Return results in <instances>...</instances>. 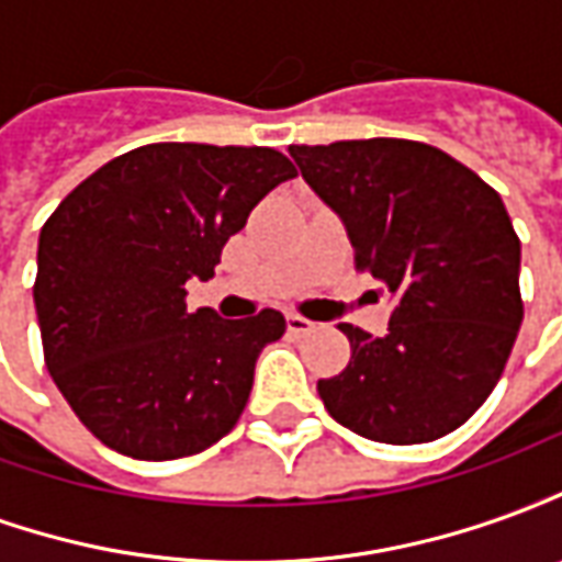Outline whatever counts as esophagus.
Masks as SVG:
<instances>
[{
  "label": "esophagus",
  "mask_w": 562,
  "mask_h": 562,
  "mask_svg": "<svg viewBox=\"0 0 562 562\" xmlns=\"http://www.w3.org/2000/svg\"><path fill=\"white\" fill-rule=\"evenodd\" d=\"M285 328H289V334H292V337H304V334H310V330L316 328V325H313L310 318L297 316V313H289V316H285Z\"/></svg>",
  "instance_id": "34e87169"
}]
</instances>
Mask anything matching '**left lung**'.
Instances as JSON below:
<instances>
[{
	"instance_id": "1",
	"label": "left lung",
	"mask_w": 562,
	"mask_h": 562,
	"mask_svg": "<svg viewBox=\"0 0 562 562\" xmlns=\"http://www.w3.org/2000/svg\"><path fill=\"white\" fill-rule=\"evenodd\" d=\"M310 189L346 225L355 268L394 297L389 334L342 322L352 358L318 379L334 422L389 446L458 430L503 376L524 304L503 198L442 149L403 138L292 144Z\"/></svg>"
}]
</instances>
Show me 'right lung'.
Listing matches in <instances>:
<instances>
[{
    "instance_id": "right-lung-1",
    "label": "right lung",
    "mask_w": 562,
    "mask_h": 562,
    "mask_svg": "<svg viewBox=\"0 0 562 562\" xmlns=\"http://www.w3.org/2000/svg\"><path fill=\"white\" fill-rule=\"evenodd\" d=\"M292 177L270 147L147 144L90 173L44 222L32 289L44 361L104 446L177 460L237 424L285 318L189 313L186 280H210L228 237Z\"/></svg>"
}]
</instances>
